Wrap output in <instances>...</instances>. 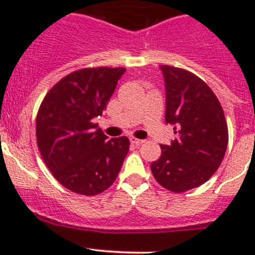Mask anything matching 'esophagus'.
<instances>
[{"instance_id": "34e87169", "label": "esophagus", "mask_w": 255, "mask_h": 255, "mask_svg": "<svg viewBox=\"0 0 255 255\" xmlns=\"http://www.w3.org/2000/svg\"><path fill=\"white\" fill-rule=\"evenodd\" d=\"M144 142L142 139H137V138H130V143L133 144V145H140Z\"/></svg>"}]
</instances>
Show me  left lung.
I'll use <instances>...</instances> for the list:
<instances>
[{
  "label": "left lung",
  "mask_w": 255,
  "mask_h": 255,
  "mask_svg": "<svg viewBox=\"0 0 255 255\" xmlns=\"http://www.w3.org/2000/svg\"><path fill=\"white\" fill-rule=\"evenodd\" d=\"M165 82V122L175 139L161 144V155L150 164L156 181L173 192L206 182L222 163L228 128L220 101L205 81L190 71L161 65Z\"/></svg>",
  "instance_id": "8db88e82"
}]
</instances>
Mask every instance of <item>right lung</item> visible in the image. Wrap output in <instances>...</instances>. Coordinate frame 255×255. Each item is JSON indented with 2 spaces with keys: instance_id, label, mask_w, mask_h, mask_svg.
<instances>
[{
  "instance_id": "1",
  "label": "right lung",
  "mask_w": 255,
  "mask_h": 255,
  "mask_svg": "<svg viewBox=\"0 0 255 255\" xmlns=\"http://www.w3.org/2000/svg\"><path fill=\"white\" fill-rule=\"evenodd\" d=\"M125 68H86L63 78L37 115V144L53 176L76 194L97 195L115 182L129 139H107L92 120L101 116Z\"/></svg>"
}]
</instances>
